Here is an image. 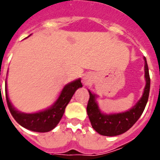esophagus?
<instances>
[{
  "mask_svg": "<svg viewBox=\"0 0 160 160\" xmlns=\"http://www.w3.org/2000/svg\"><path fill=\"white\" fill-rule=\"evenodd\" d=\"M90 77H89L88 75H84L82 78V82L85 83V84H88L90 82Z\"/></svg>",
  "mask_w": 160,
  "mask_h": 160,
  "instance_id": "obj_1",
  "label": "esophagus"
}]
</instances>
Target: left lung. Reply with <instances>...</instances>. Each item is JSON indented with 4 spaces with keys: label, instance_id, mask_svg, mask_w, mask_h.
Instances as JSON below:
<instances>
[{
    "label": "left lung",
    "instance_id": "obj_1",
    "mask_svg": "<svg viewBox=\"0 0 160 160\" xmlns=\"http://www.w3.org/2000/svg\"><path fill=\"white\" fill-rule=\"evenodd\" d=\"M143 59L146 86L144 87L143 93L140 99L128 111L109 114L102 112L96 101L98 95L92 94L90 90H88L90 98L87 104V114L92 128L100 135L105 136H116L123 134L128 131L142 115L149 97L151 82L147 59L145 57H143Z\"/></svg>",
    "mask_w": 160,
    "mask_h": 160
}]
</instances>
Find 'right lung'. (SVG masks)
<instances>
[{"mask_svg":"<svg viewBox=\"0 0 160 160\" xmlns=\"http://www.w3.org/2000/svg\"><path fill=\"white\" fill-rule=\"evenodd\" d=\"M30 36V35H29ZM28 37V38H29ZM82 87L81 78L76 79L63 87L58 99L51 107L35 113H23L18 111L11 103L8 95L7 83L5 81V96L11 114L20 125L35 132H48L51 131L60 122L65 112V109L76 90Z\"/></svg>","mask_w":160,"mask_h":160,"instance_id":"obj_1","label":"right lung"}]
</instances>
